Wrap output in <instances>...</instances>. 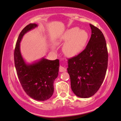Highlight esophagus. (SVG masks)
Masks as SVG:
<instances>
[{
    "mask_svg": "<svg viewBox=\"0 0 121 121\" xmlns=\"http://www.w3.org/2000/svg\"><path fill=\"white\" fill-rule=\"evenodd\" d=\"M66 70H67V69L65 67H62V66H60L59 67V72H66Z\"/></svg>",
    "mask_w": 121,
    "mask_h": 121,
    "instance_id": "obj_1",
    "label": "esophagus"
}]
</instances>
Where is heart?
<instances>
[{"instance_id":"1","label":"heart","mask_w":121,"mask_h":121,"mask_svg":"<svg viewBox=\"0 0 121 121\" xmlns=\"http://www.w3.org/2000/svg\"><path fill=\"white\" fill-rule=\"evenodd\" d=\"M89 35L85 30H79L74 27L63 32L58 38L57 43H65L63 52L68 57H73L83 51L88 42Z\"/></svg>"}]
</instances>
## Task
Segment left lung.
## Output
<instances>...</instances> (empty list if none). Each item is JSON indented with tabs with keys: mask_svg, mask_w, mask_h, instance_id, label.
<instances>
[{
	"mask_svg": "<svg viewBox=\"0 0 121 121\" xmlns=\"http://www.w3.org/2000/svg\"><path fill=\"white\" fill-rule=\"evenodd\" d=\"M91 36L85 49L68 59L67 68L71 88L78 97L93 96L102 85L108 65V52L103 34L90 24Z\"/></svg>",
	"mask_w": 121,
	"mask_h": 121,
	"instance_id": "1",
	"label": "left lung"
}]
</instances>
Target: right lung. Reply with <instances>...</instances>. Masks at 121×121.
<instances>
[{
	"mask_svg": "<svg viewBox=\"0 0 121 121\" xmlns=\"http://www.w3.org/2000/svg\"><path fill=\"white\" fill-rule=\"evenodd\" d=\"M37 26L30 24L21 31L15 48L14 62L20 82L27 95L42 101L49 99L53 94V82L58 75L59 60L42 58L32 63H27L23 58L20 51L21 39L25 34Z\"/></svg>",
	"mask_w": 121,
	"mask_h": 121,
	"instance_id": "1",
	"label": "right lung"
}]
</instances>
